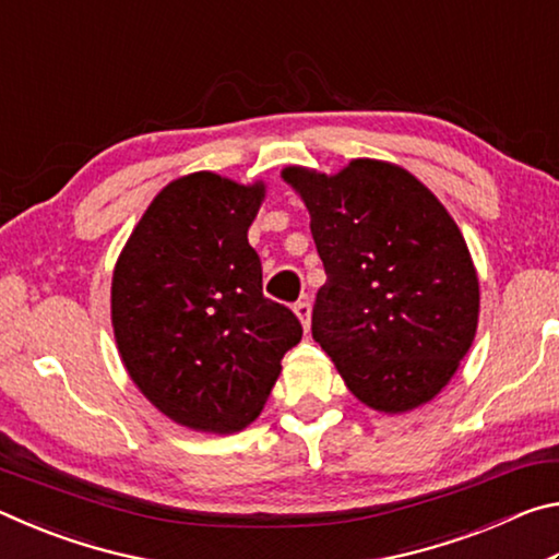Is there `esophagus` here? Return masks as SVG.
<instances>
[{"label": "esophagus", "instance_id": "1", "mask_svg": "<svg viewBox=\"0 0 559 559\" xmlns=\"http://www.w3.org/2000/svg\"><path fill=\"white\" fill-rule=\"evenodd\" d=\"M293 313H296V318L300 320L302 330L310 328V302L308 300H298L296 306H293Z\"/></svg>", "mask_w": 559, "mask_h": 559}]
</instances>
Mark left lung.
Wrapping results in <instances>:
<instances>
[{"mask_svg": "<svg viewBox=\"0 0 559 559\" xmlns=\"http://www.w3.org/2000/svg\"><path fill=\"white\" fill-rule=\"evenodd\" d=\"M306 204L328 281L313 340L374 412L431 402L478 328V273L456 222L404 167L359 157L335 175L281 173Z\"/></svg>", "mask_w": 559, "mask_h": 559, "instance_id": "8db88e82", "label": "left lung"}]
</instances>
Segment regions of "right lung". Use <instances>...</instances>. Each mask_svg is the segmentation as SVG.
Masks as SVG:
<instances>
[{"instance_id":"add662e5","label":"right lung","mask_w":559,"mask_h":559,"mask_svg":"<svg viewBox=\"0 0 559 559\" xmlns=\"http://www.w3.org/2000/svg\"><path fill=\"white\" fill-rule=\"evenodd\" d=\"M266 185L214 173L173 179L112 269L110 320L130 380L179 427L236 433L263 412L300 343L288 308L263 298L249 243Z\"/></svg>"}]
</instances>
